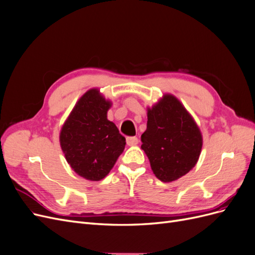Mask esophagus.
I'll return each instance as SVG.
<instances>
[{"label": "esophagus", "instance_id": "34e87169", "mask_svg": "<svg viewBox=\"0 0 255 255\" xmlns=\"http://www.w3.org/2000/svg\"><path fill=\"white\" fill-rule=\"evenodd\" d=\"M127 143L128 145H136L138 143V138L135 136H130L127 137Z\"/></svg>", "mask_w": 255, "mask_h": 255}]
</instances>
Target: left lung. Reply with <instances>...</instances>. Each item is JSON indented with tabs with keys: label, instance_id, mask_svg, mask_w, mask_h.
Listing matches in <instances>:
<instances>
[{
	"label": "left lung",
	"instance_id": "obj_1",
	"mask_svg": "<svg viewBox=\"0 0 255 255\" xmlns=\"http://www.w3.org/2000/svg\"><path fill=\"white\" fill-rule=\"evenodd\" d=\"M141 142L153 173L169 183L196 166L203 140L191 115L174 96L167 94L148 109Z\"/></svg>",
	"mask_w": 255,
	"mask_h": 255
}]
</instances>
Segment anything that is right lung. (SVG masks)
Segmentation results:
<instances>
[{"label": "right lung", "instance_id": "right-lung-1", "mask_svg": "<svg viewBox=\"0 0 255 255\" xmlns=\"http://www.w3.org/2000/svg\"><path fill=\"white\" fill-rule=\"evenodd\" d=\"M112 102L92 88L80 98L65 121L59 142L68 164L80 176L100 181L125 150L126 138L107 119Z\"/></svg>", "mask_w": 255, "mask_h": 255}]
</instances>
